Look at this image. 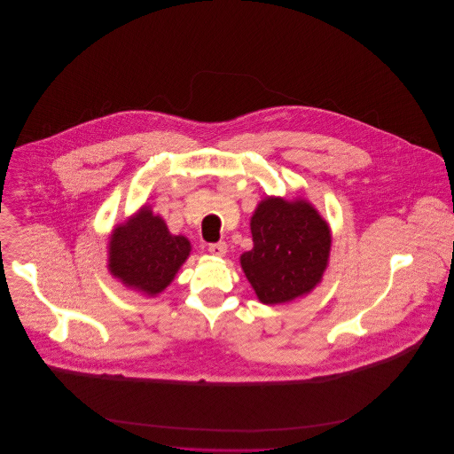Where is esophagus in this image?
<instances>
[{"label": "esophagus", "instance_id": "1", "mask_svg": "<svg viewBox=\"0 0 454 454\" xmlns=\"http://www.w3.org/2000/svg\"><path fill=\"white\" fill-rule=\"evenodd\" d=\"M207 250L213 254V255H225L227 254V245L223 241H218V243H209Z\"/></svg>", "mask_w": 454, "mask_h": 454}]
</instances>
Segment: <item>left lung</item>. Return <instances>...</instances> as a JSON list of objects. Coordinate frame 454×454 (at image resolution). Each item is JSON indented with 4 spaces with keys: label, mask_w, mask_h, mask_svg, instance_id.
<instances>
[{
    "label": "left lung",
    "mask_w": 454,
    "mask_h": 454,
    "mask_svg": "<svg viewBox=\"0 0 454 454\" xmlns=\"http://www.w3.org/2000/svg\"><path fill=\"white\" fill-rule=\"evenodd\" d=\"M250 229L254 247L241 255V268L262 304L288 302L315 288L329 259L331 234L306 200H262Z\"/></svg>",
    "instance_id": "left-lung-1"
}]
</instances>
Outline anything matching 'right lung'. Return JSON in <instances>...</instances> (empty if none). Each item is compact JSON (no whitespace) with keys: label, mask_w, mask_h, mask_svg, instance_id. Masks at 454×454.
Returning <instances> with one entry per match:
<instances>
[{"label":"right lung","mask_w":454,"mask_h":454,"mask_svg":"<svg viewBox=\"0 0 454 454\" xmlns=\"http://www.w3.org/2000/svg\"><path fill=\"white\" fill-rule=\"evenodd\" d=\"M190 250L184 236L169 234L166 223L145 207L134 220L114 229L109 268L127 286L155 295L173 281Z\"/></svg>","instance_id":"obj_1"}]
</instances>
